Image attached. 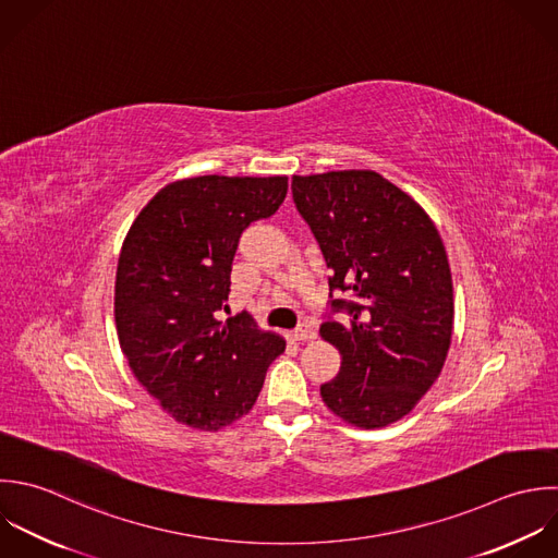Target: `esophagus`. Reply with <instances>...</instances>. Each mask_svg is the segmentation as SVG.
Instances as JSON below:
<instances>
[{"mask_svg":"<svg viewBox=\"0 0 558 558\" xmlns=\"http://www.w3.org/2000/svg\"><path fill=\"white\" fill-rule=\"evenodd\" d=\"M293 337H295L298 341H311V339H315V337H317V332H315V328H313L311 324H302V326H298V328H295Z\"/></svg>","mask_w":558,"mask_h":558,"instance_id":"obj_1","label":"esophagus"}]
</instances>
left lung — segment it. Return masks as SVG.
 I'll return each instance as SVG.
<instances>
[{
    "mask_svg": "<svg viewBox=\"0 0 558 558\" xmlns=\"http://www.w3.org/2000/svg\"><path fill=\"white\" fill-rule=\"evenodd\" d=\"M293 202L330 267L319 335L341 354L326 407L359 428L413 411L439 378L454 324L452 274L424 208L376 171L293 175ZM341 290L348 299L333 300ZM345 312L351 319L335 323Z\"/></svg>",
    "mask_w": 558,
    "mask_h": 558,
    "instance_id": "1",
    "label": "left lung"
}]
</instances>
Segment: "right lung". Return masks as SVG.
Listing matches in <instances>:
<instances>
[{"label":"right lung","mask_w":558,"mask_h":558,"mask_svg":"<svg viewBox=\"0 0 558 558\" xmlns=\"http://www.w3.org/2000/svg\"><path fill=\"white\" fill-rule=\"evenodd\" d=\"M287 175H199L167 184L134 219L117 265L119 345L145 391L180 424L219 430L254 407L284 339L247 313L226 322L243 230L284 202Z\"/></svg>","instance_id":"add662e5"}]
</instances>
